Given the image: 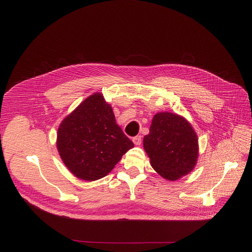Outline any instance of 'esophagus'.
<instances>
[{
    "label": "esophagus",
    "instance_id": "esophagus-1",
    "mask_svg": "<svg viewBox=\"0 0 252 252\" xmlns=\"http://www.w3.org/2000/svg\"><path fill=\"white\" fill-rule=\"evenodd\" d=\"M133 142L135 145H137V146H139V145H141L142 143V136H136L133 138Z\"/></svg>",
    "mask_w": 252,
    "mask_h": 252
}]
</instances>
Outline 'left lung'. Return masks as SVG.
I'll use <instances>...</instances> for the list:
<instances>
[{
  "label": "left lung",
  "instance_id": "left-lung-1",
  "mask_svg": "<svg viewBox=\"0 0 252 252\" xmlns=\"http://www.w3.org/2000/svg\"><path fill=\"white\" fill-rule=\"evenodd\" d=\"M143 144L152 167L166 180L176 181L186 176L196 164V133L186 119L178 114H155Z\"/></svg>",
  "mask_w": 252,
  "mask_h": 252
}]
</instances>
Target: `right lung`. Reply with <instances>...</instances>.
Returning <instances> with one entry per match:
<instances>
[{"label":"right lung","instance_id":"obj_1","mask_svg":"<svg viewBox=\"0 0 252 252\" xmlns=\"http://www.w3.org/2000/svg\"><path fill=\"white\" fill-rule=\"evenodd\" d=\"M133 147L99 93L79 104L58 128L57 148L64 164L85 181L105 177Z\"/></svg>","mask_w":252,"mask_h":252}]
</instances>
